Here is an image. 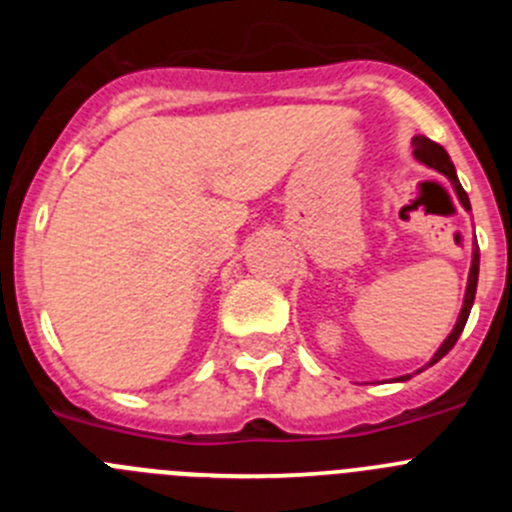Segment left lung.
<instances>
[{
	"label": "left lung",
	"mask_w": 512,
	"mask_h": 512,
	"mask_svg": "<svg viewBox=\"0 0 512 512\" xmlns=\"http://www.w3.org/2000/svg\"><path fill=\"white\" fill-rule=\"evenodd\" d=\"M413 148H415V151H413V156L418 158L420 164L431 166V169L441 171L443 176H449V182L454 184V189H456V197H459V202H461V205H464V210H472V205H469V197H467V192H464V189H461V184H459V176H456V169H454V164H451L449 153L443 151V146H438V143H433V140H431V138H425V135H418V138L413 140ZM477 277H479V246H474V248H472V266H469L467 295H464V305H461L459 320H456V325H454V330H451V333H449V338H446V341L441 343V348H438L436 354H433V359L428 361V364H425V366H433V364H436V361H441L443 356L449 354L451 348H454V343L459 341L461 330H464V325H467L469 312H472V305H474V295H477ZM405 379H410V374H408V377H402L400 382H405Z\"/></svg>",
	"instance_id": "obj_1"
}]
</instances>
